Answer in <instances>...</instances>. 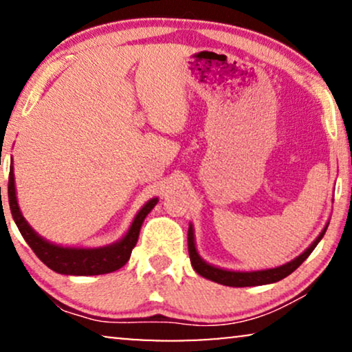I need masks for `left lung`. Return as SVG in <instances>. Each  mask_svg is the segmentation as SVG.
Masks as SVG:
<instances>
[{
    "label": "left lung",
    "mask_w": 352,
    "mask_h": 352,
    "mask_svg": "<svg viewBox=\"0 0 352 352\" xmlns=\"http://www.w3.org/2000/svg\"><path fill=\"white\" fill-rule=\"evenodd\" d=\"M329 228V224L325 226L324 230L319 234L314 242L311 243L309 248H306L300 256L293 259V261L283 264V266L274 267V269H264V271H250V272H240V271H228V269H221L216 266H211V264L205 263L204 259L200 258L199 252L195 248V239H194V229H192V224H189V234H187V243H189V256L192 267L195 269L197 274H200L201 277L208 278V280H213L216 283H221V285L226 287H256V285H266V283H274L282 280L287 276L298 269L302 264V261L309 256L312 250L317 247V243L320 242L322 237L325 235V230Z\"/></svg>",
    "instance_id": "8db88e82"
}]
</instances>
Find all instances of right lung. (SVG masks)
I'll list each match as a JSON object with an SVG mask.
<instances>
[{"mask_svg":"<svg viewBox=\"0 0 352 352\" xmlns=\"http://www.w3.org/2000/svg\"><path fill=\"white\" fill-rule=\"evenodd\" d=\"M8 197L12 218L16 221L17 228L21 230L22 237L25 239L28 247L33 250V253L47 267L57 274H65V276H99V274H109L123 267L128 263L129 256H131L133 248L136 247L139 230H141L144 219H146V216L151 213L158 201V199L148 200L139 210L126 235L122 240H118V242L99 248H72L47 242L41 235H38L32 229V226L27 223L25 218H23L17 204L12 165L11 170H9Z\"/></svg>","mask_w":352,"mask_h":352,"instance_id":"obj_1","label":"right lung"}]
</instances>
